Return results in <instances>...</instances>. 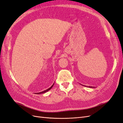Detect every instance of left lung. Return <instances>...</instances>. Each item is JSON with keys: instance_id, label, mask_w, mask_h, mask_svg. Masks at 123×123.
<instances>
[{"instance_id": "1", "label": "left lung", "mask_w": 123, "mask_h": 123, "mask_svg": "<svg viewBox=\"0 0 123 123\" xmlns=\"http://www.w3.org/2000/svg\"><path fill=\"white\" fill-rule=\"evenodd\" d=\"M90 88H92V87H89Z\"/></svg>"}]
</instances>
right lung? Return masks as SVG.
<instances>
[{"label":"right lung","instance_id":"1","mask_svg":"<svg viewBox=\"0 0 123 123\" xmlns=\"http://www.w3.org/2000/svg\"><path fill=\"white\" fill-rule=\"evenodd\" d=\"M53 85H54V84H53L52 86H51L50 88H49V89H47L46 90H44V91H43V92H39V93H37V94H41V93H45V92H47L48 91H49V90H50V89L52 88V87L53 86Z\"/></svg>","mask_w":123,"mask_h":123}]
</instances>
